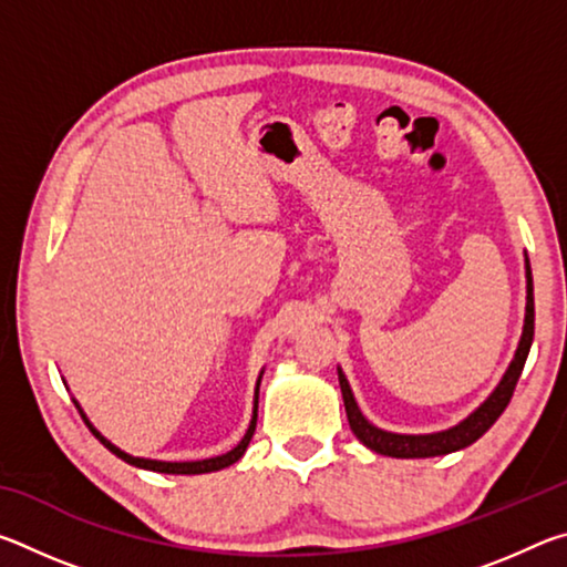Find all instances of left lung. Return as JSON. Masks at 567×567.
Segmentation results:
<instances>
[{
	"instance_id": "1",
	"label": "left lung",
	"mask_w": 567,
	"mask_h": 567,
	"mask_svg": "<svg viewBox=\"0 0 567 567\" xmlns=\"http://www.w3.org/2000/svg\"><path fill=\"white\" fill-rule=\"evenodd\" d=\"M535 334V302H533V272H530V260L525 255V320H523V334L520 342H517L515 354L511 364H507L505 375L497 382L495 390L487 395L480 405L463 417L457 425L447 430H437V433H422V435H408V433H390V430H382L362 415L358 400L352 395V388L348 378H344L342 368H338L340 378V390L344 400V412H348V422L352 427L354 437L360 440L364 447L375 450L380 455L388 457H437L447 453H457L467 445H473L475 440L483 437L487 430L495 425V420L503 415L507 402L513 398V390L520 380V372L525 368L527 352H530Z\"/></svg>"
}]
</instances>
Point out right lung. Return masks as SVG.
Listing matches in <instances>:
<instances>
[{"instance_id":"right-lung-1","label":"right lung","mask_w":567,"mask_h":567,"mask_svg":"<svg viewBox=\"0 0 567 567\" xmlns=\"http://www.w3.org/2000/svg\"><path fill=\"white\" fill-rule=\"evenodd\" d=\"M262 372H265V370H260V375H257V382H255L252 417H249V425H247V430H245L243 440H239V443H237L233 450H227V453H223V455L205 457V460H185V463H169V460H152V457H134V455H130V453H124V450H120L117 445L112 443V440L104 437V435L100 433V430L92 425L90 417L84 415V410H82L80 402H76L74 398H72V402L76 405V410H80L82 420L87 422V427L92 430V435L97 437L100 443L110 450V453H114L120 460H124V463H130V465H134V467H142V470H152V473H165V475H203V473H217V470H223V467H229L233 463H237V460L245 455L249 440H252V435H255V425H257V398H260V380H262Z\"/></svg>"}]
</instances>
